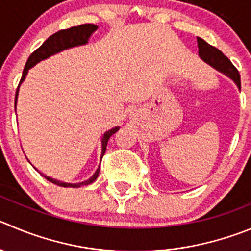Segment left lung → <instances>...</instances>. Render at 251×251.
I'll return each instance as SVG.
<instances>
[{
  "label": "left lung",
  "mask_w": 251,
  "mask_h": 251,
  "mask_svg": "<svg viewBox=\"0 0 251 251\" xmlns=\"http://www.w3.org/2000/svg\"><path fill=\"white\" fill-rule=\"evenodd\" d=\"M197 42H198V55L201 57V59L214 68L215 70L223 73L224 75L230 78L240 90V74L236 68L231 64L230 60L219 49L208 44L204 39L197 37Z\"/></svg>",
  "instance_id": "left-lung-1"
}]
</instances>
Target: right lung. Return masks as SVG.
I'll return each instance as SVG.
<instances>
[{
	"instance_id": "1",
	"label": "right lung",
	"mask_w": 251,
	"mask_h": 251,
	"mask_svg": "<svg viewBox=\"0 0 251 251\" xmlns=\"http://www.w3.org/2000/svg\"><path fill=\"white\" fill-rule=\"evenodd\" d=\"M97 29H98V25L88 23V25H76V27L68 28V29H62V30H59V32H57V33L51 34V36L49 37V38L47 39V41L44 42V43L42 44L38 49H36V50H34L33 53L29 55V58H28L27 63H25V69H23L22 78H21L20 85L23 83V81H25V76H27V74H28V70H29L32 67H34L37 63H39L41 60L47 59V58L51 57V55L57 54V53H60V51L65 50V49L74 48V47H79V46H85V44H88L89 38L91 37V34H93ZM20 85H18L17 91H16L15 107L17 106V98H18V90H20ZM119 128H120V126L112 127L111 130L106 131V132L102 135V137H101V157L100 158H102L105 151H106V145H107V141H109V139L112 136V135H114L115 132H116V131L119 130ZM30 165H32V163H30ZM99 171H100V166L97 168L95 173L91 176L90 178L86 179V181L79 182V183H67V182H62V181H58V179L51 178V177H49V176L39 172V171L38 172L43 176L44 178H47L49 182H51V183L57 184V186L78 188V187L88 186V184L93 183V182L98 178V176H99Z\"/></svg>"
}]
</instances>
